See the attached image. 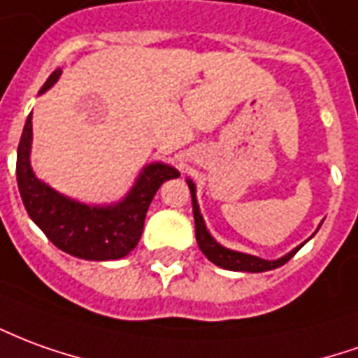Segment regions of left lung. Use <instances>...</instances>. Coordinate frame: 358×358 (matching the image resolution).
Masks as SVG:
<instances>
[{
    "label": "left lung",
    "instance_id": "left-lung-1",
    "mask_svg": "<svg viewBox=\"0 0 358 358\" xmlns=\"http://www.w3.org/2000/svg\"><path fill=\"white\" fill-rule=\"evenodd\" d=\"M186 182H187V186H189V192H192V207H194V221H196L197 246H199V250H201L205 256H207L209 262H213L215 266L222 267V269H229V271L262 273V271H269V269H275V267H281L302 248V244H301V246H296L294 250H291L289 254H285L283 257L273 259V262L224 248V246H221V244H219V242L209 234L207 227H205L203 217H201V213H199V205H197V199H196V186H194V182H192V180H186Z\"/></svg>",
    "mask_w": 358,
    "mask_h": 358
}]
</instances>
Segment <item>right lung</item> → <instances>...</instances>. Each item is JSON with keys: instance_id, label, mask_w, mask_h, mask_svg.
<instances>
[{"instance_id": "1", "label": "right lung", "mask_w": 358, "mask_h": 358, "mask_svg": "<svg viewBox=\"0 0 358 358\" xmlns=\"http://www.w3.org/2000/svg\"><path fill=\"white\" fill-rule=\"evenodd\" d=\"M62 69L50 75L40 94L56 83ZM32 114L27 118L17 149V184L24 209L52 244L81 259H120L136 248L143 232L147 209L162 182L180 172L164 162H151L139 172L136 184L114 205H87L57 194L40 182L31 169Z\"/></svg>"}]
</instances>
